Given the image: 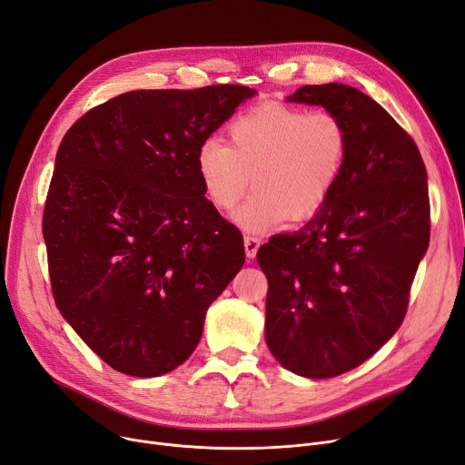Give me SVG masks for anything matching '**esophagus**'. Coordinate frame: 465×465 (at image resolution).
<instances>
[{
  "label": "esophagus",
  "instance_id": "esophagus-1",
  "mask_svg": "<svg viewBox=\"0 0 465 465\" xmlns=\"http://www.w3.org/2000/svg\"><path fill=\"white\" fill-rule=\"evenodd\" d=\"M262 245V239L256 237V235H245V251H247V256L249 258H254L258 249Z\"/></svg>",
  "mask_w": 465,
  "mask_h": 465
}]
</instances>
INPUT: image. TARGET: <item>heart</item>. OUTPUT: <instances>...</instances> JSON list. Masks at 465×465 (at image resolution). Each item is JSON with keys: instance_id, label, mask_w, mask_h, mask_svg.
I'll return each mask as SVG.
<instances>
[{"instance_id": "obj_1", "label": "heart", "mask_w": 465, "mask_h": 465, "mask_svg": "<svg viewBox=\"0 0 465 465\" xmlns=\"http://www.w3.org/2000/svg\"><path fill=\"white\" fill-rule=\"evenodd\" d=\"M230 143L211 135L195 153V167L211 203L233 209L247 230H267L282 220L300 223L319 213L343 171L349 134L335 113L263 102L235 116Z\"/></svg>"}]
</instances>
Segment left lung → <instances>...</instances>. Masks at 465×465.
Instances as JSON below:
<instances>
[{"mask_svg":"<svg viewBox=\"0 0 465 465\" xmlns=\"http://www.w3.org/2000/svg\"><path fill=\"white\" fill-rule=\"evenodd\" d=\"M288 102L335 113L349 151L321 211L258 249L265 341L288 371L330 379L373 356L405 319L430 245L426 165L412 137L352 86L305 84Z\"/></svg>","mask_w":465,"mask_h":465,"instance_id":"obj_1","label":"left lung"}]
</instances>
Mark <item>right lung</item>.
<instances>
[{
  "instance_id": "obj_1",
  "label": "right lung",
  "mask_w": 465,
  "mask_h": 465,
  "mask_svg": "<svg viewBox=\"0 0 465 465\" xmlns=\"http://www.w3.org/2000/svg\"><path fill=\"white\" fill-rule=\"evenodd\" d=\"M256 90H134L64 135L43 211L58 311L113 370L173 371L245 263L242 235L205 198L195 153Z\"/></svg>"
}]
</instances>
